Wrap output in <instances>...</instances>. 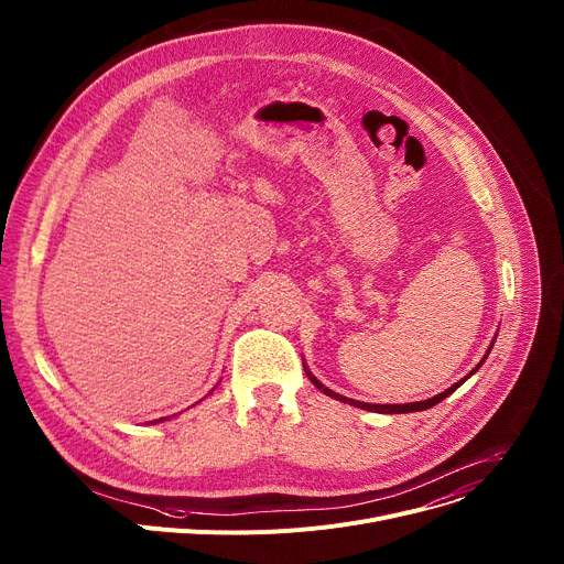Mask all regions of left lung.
<instances>
[{"mask_svg": "<svg viewBox=\"0 0 564 564\" xmlns=\"http://www.w3.org/2000/svg\"><path fill=\"white\" fill-rule=\"evenodd\" d=\"M487 354H490V349H487ZM487 354H485V358H487ZM482 358V360H485ZM482 360L478 362V367L482 365ZM476 367V369H478ZM474 369V371H476ZM471 371V373H474ZM308 373V379L313 381V386L315 388H319L326 397H333V399H337V401H343V403H349V405H356V408H362V410H373V412H388V415H399V412H415V410H426V408H433L435 403H440L442 399H446L448 394L452 392H456V388H460L465 381H467V377L460 381V383H456V386H452L448 390H444L442 394H435V397H431V399H426V401H415V403H388V405H383V403H365V401H356V399H347V397H343V394H337V392H333V390H328V388H324L311 371H306ZM469 373V377H471Z\"/></svg>", "mask_w": 564, "mask_h": 564, "instance_id": "obj_1", "label": "left lung"}]
</instances>
